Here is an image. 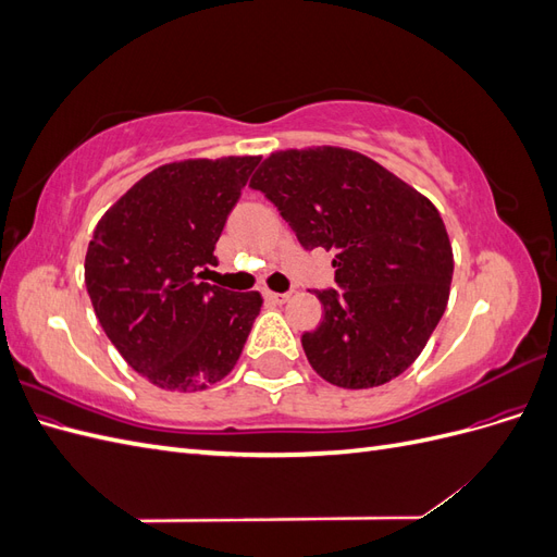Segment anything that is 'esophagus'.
I'll return each instance as SVG.
<instances>
[{
    "instance_id": "obj_1",
    "label": "esophagus",
    "mask_w": 557,
    "mask_h": 557,
    "mask_svg": "<svg viewBox=\"0 0 557 557\" xmlns=\"http://www.w3.org/2000/svg\"><path fill=\"white\" fill-rule=\"evenodd\" d=\"M264 297L272 301V305H285L290 299V293H264Z\"/></svg>"
}]
</instances>
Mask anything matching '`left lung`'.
Returning <instances> with one entry per match:
<instances>
[{"mask_svg": "<svg viewBox=\"0 0 557 557\" xmlns=\"http://www.w3.org/2000/svg\"><path fill=\"white\" fill-rule=\"evenodd\" d=\"M307 250L334 252L336 288L313 290L325 309L301 336L325 381L360 391L413 364L446 311L453 248L428 197L346 148L272 153L250 178Z\"/></svg>", "mask_w": 557, "mask_h": 557, "instance_id": "8db88e82", "label": "left lung"}]
</instances>
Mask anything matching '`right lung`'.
Instances as JSON below:
<instances>
[{"mask_svg": "<svg viewBox=\"0 0 557 557\" xmlns=\"http://www.w3.org/2000/svg\"><path fill=\"white\" fill-rule=\"evenodd\" d=\"M258 162L221 158L158 166L97 223L86 252V288L99 325L134 372L164 391L193 393L225 379L260 313V293L201 281Z\"/></svg>", "mask_w": 557, "mask_h": 557, "instance_id": "right-lung-1", "label": "right lung"}]
</instances>
